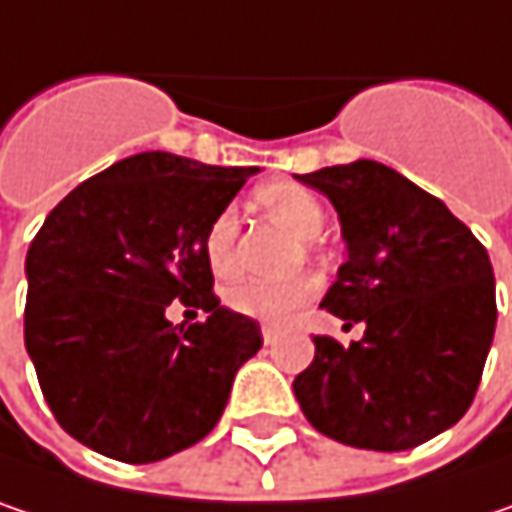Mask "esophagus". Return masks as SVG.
<instances>
[{"label":"esophagus","mask_w":512,"mask_h":512,"mask_svg":"<svg viewBox=\"0 0 512 512\" xmlns=\"http://www.w3.org/2000/svg\"><path fill=\"white\" fill-rule=\"evenodd\" d=\"M262 341H265L268 347H274V344H276V329H274V326H268V323L262 326Z\"/></svg>","instance_id":"esophagus-1"}]
</instances>
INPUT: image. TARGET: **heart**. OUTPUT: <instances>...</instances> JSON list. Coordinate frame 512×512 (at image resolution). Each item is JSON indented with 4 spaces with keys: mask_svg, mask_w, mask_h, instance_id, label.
<instances>
[{
    "mask_svg": "<svg viewBox=\"0 0 512 512\" xmlns=\"http://www.w3.org/2000/svg\"><path fill=\"white\" fill-rule=\"evenodd\" d=\"M256 203L276 218L288 233L309 244L326 227V206L323 201L294 180H274L256 189ZM203 256L209 271L221 279H230L238 271L236 253V215L233 209L218 212L203 236ZM317 297L314 276H294L288 282H244L227 294V306L244 317L265 320V323H285L303 306Z\"/></svg>",
    "mask_w": 512,
    "mask_h": 512,
    "instance_id": "b5f03b06",
    "label": "heart"
}]
</instances>
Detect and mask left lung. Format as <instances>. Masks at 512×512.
Segmentation results:
<instances>
[{"label": "left lung", "instance_id": "left-lung-1", "mask_svg": "<svg viewBox=\"0 0 512 512\" xmlns=\"http://www.w3.org/2000/svg\"><path fill=\"white\" fill-rule=\"evenodd\" d=\"M297 180L332 201L347 241L320 306L347 326L361 323L364 338L341 347L317 335L294 396L338 443L414 449L475 399L498 317L490 256L446 203L376 160Z\"/></svg>", "mask_w": 512, "mask_h": 512}]
</instances>
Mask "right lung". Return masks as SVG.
<instances>
[{"mask_svg":"<svg viewBox=\"0 0 512 512\" xmlns=\"http://www.w3.org/2000/svg\"><path fill=\"white\" fill-rule=\"evenodd\" d=\"M253 174L145 151L84 180L31 241L25 349L60 428L92 452L154 463L221 420L262 332L212 294L203 236ZM174 299L207 320L174 327Z\"/></svg>","mask_w":512,"mask_h":512,"instance_id":"add662e5","label":"right lung"}]
</instances>
